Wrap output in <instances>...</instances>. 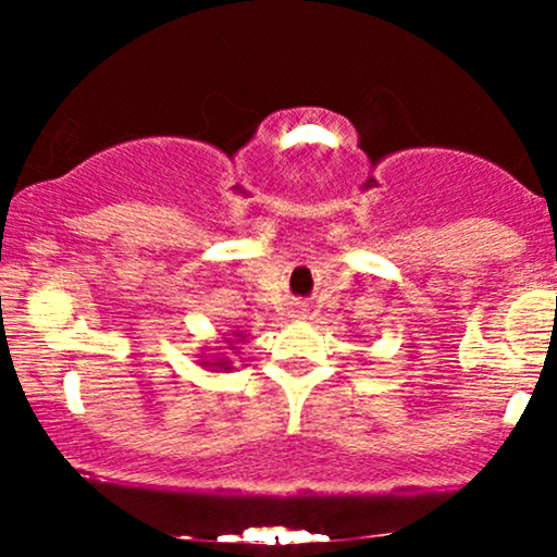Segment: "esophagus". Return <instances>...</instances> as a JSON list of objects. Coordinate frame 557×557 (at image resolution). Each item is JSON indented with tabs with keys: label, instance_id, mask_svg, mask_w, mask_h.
I'll list each match as a JSON object with an SVG mask.
<instances>
[{
	"label": "esophagus",
	"instance_id": "esophagus-1",
	"mask_svg": "<svg viewBox=\"0 0 557 557\" xmlns=\"http://www.w3.org/2000/svg\"><path fill=\"white\" fill-rule=\"evenodd\" d=\"M293 317H296V319H306V309H304V306H296V309H293Z\"/></svg>",
	"mask_w": 557,
	"mask_h": 557
}]
</instances>
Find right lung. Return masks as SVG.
I'll use <instances>...</instances> for the list:
<instances>
[{"label":"right lung","mask_w":557,"mask_h":557,"mask_svg":"<svg viewBox=\"0 0 557 557\" xmlns=\"http://www.w3.org/2000/svg\"><path fill=\"white\" fill-rule=\"evenodd\" d=\"M222 343H225V348H203V354L198 356V367L209 369V372H233V361L227 359V354H222V350H233V354H238L240 345L248 343V335L246 332H227L225 337H222Z\"/></svg>","instance_id":"add662e5"}]
</instances>
